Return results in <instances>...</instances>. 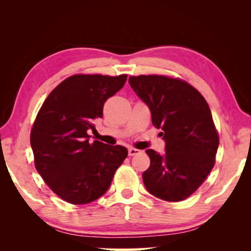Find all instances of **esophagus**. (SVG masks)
Returning a JSON list of instances; mask_svg holds the SVG:
<instances>
[{
	"label": "esophagus",
	"mask_w": 251,
	"mask_h": 251,
	"mask_svg": "<svg viewBox=\"0 0 251 251\" xmlns=\"http://www.w3.org/2000/svg\"><path fill=\"white\" fill-rule=\"evenodd\" d=\"M139 152H141V151L136 150V148H133V147H130V148H128V155H129V156H134V155H137V154H139Z\"/></svg>",
	"instance_id": "obj_1"
}]
</instances>
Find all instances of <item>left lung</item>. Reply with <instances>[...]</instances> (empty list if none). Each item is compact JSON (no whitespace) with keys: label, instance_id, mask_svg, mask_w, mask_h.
Segmentation results:
<instances>
[{"label":"left lung","instance_id":"left-lung-1","mask_svg":"<svg viewBox=\"0 0 251 251\" xmlns=\"http://www.w3.org/2000/svg\"><path fill=\"white\" fill-rule=\"evenodd\" d=\"M129 85L151 114L165 141V152L147 150L146 189L166 201L196 192L214 167L219 139L206 100L184 80L159 75L130 76Z\"/></svg>","mask_w":251,"mask_h":251}]
</instances>
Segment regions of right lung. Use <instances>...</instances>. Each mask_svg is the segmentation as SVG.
I'll return each mask as SVG.
<instances>
[{
	"label": "right lung",
	"mask_w": 251,
	"mask_h": 251,
	"mask_svg": "<svg viewBox=\"0 0 251 251\" xmlns=\"http://www.w3.org/2000/svg\"><path fill=\"white\" fill-rule=\"evenodd\" d=\"M126 79L127 75H73L42 105L31 131L35 167L63 201L83 205L103 196L127 157L126 147L91 143L87 134Z\"/></svg>",
	"instance_id": "right-lung-1"
}]
</instances>
